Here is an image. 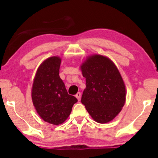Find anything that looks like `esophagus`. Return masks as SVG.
Returning <instances> with one entry per match:
<instances>
[{
    "instance_id": "esophagus-1",
    "label": "esophagus",
    "mask_w": 158,
    "mask_h": 158,
    "mask_svg": "<svg viewBox=\"0 0 158 158\" xmlns=\"http://www.w3.org/2000/svg\"><path fill=\"white\" fill-rule=\"evenodd\" d=\"M75 97L77 98V100L79 101L80 99H81V93H77L75 95Z\"/></svg>"
}]
</instances>
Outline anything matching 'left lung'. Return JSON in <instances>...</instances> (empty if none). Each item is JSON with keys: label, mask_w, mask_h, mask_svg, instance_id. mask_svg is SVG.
Returning <instances> with one entry per match:
<instances>
[{"label": "left lung", "mask_w": 158, "mask_h": 158, "mask_svg": "<svg viewBox=\"0 0 158 158\" xmlns=\"http://www.w3.org/2000/svg\"><path fill=\"white\" fill-rule=\"evenodd\" d=\"M80 69L85 79L81 103L95 121H111L126 100V89L118 69L110 58L100 54L88 56Z\"/></svg>", "instance_id": "left-lung-1"}]
</instances>
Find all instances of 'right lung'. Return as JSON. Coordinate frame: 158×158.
<instances>
[{"label": "right lung", "instance_id": "1", "mask_svg": "<svg viewBox=\"0 0 158 158\" xmlns=\"http://www.w3.org/2000/svg\"><path fill=\"white\" fill-rule=\"evenodd\" d=\"M61 58L54 56L45 59L37 68L31 89V98L37 114L45 122L58 125L71 114L77 99L68 95L60 78Z\"/></svg>", "mask_w": 158, "mask_h": 158}]
</instances>
